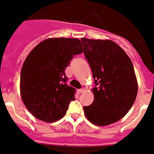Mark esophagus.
Masks as SVG:
<instances>
[{
  "label": "esophagus",
  "mask_w": 154,
  "mask_h": 154,
  "mask_svg": "<svg viewBox=\"0 0 154 154\" xmlns=\"http://www.w3.org/2000/svg\"><path fill=\"white\" fill-rule=\"evenodd\" d=\"M85 91H86V90H85V88H81V89H79V93H81V94H82V93L85 92Z\"/></svg>",
  "instance_id": "esophagus-1"
}]
</instances>
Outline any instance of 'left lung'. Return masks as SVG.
I'll list each match as a JSON object with an SVG mask.
<instances>
[{
	"label": "left lung",
	"mask_w": 154,
	"mask_h": 154,
	"mask_svg": "<svg viewBox=\"0 0 154 154\" xmlns=\"http://www.w3.org/2000/svg\"><path fill=\"white\" fill-rule=\"evenodd\" d=\"M81 40L96 85L92 90L94 102L84 106L85 115L94 125H109L124 118L136 98L138 83L133 65L113 41Z\"/></svg>",
	"instance_id": "8db88e82"
}]
</instances>
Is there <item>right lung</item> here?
Returning a JSON list of instances; mask_svg holds the SVG:
<instances>
[{"instance_id":"obj_1","label":"right lung","mask_w":154,"mask_h":154,"mask_svg":"<svg viewBox=\"0 0 154 154\" xmlns=\"http://www.w3.org/2000/svg\"><path fill=\"white\" fill-rule=\"evenodd\" d=\"M82 52L79 39L60 37L45 39L29 53L21 71L20 93L35 118L49 123L66 115L75 89L66 84L65 69L73 55Z\"/></svg>"}]
</instances>
